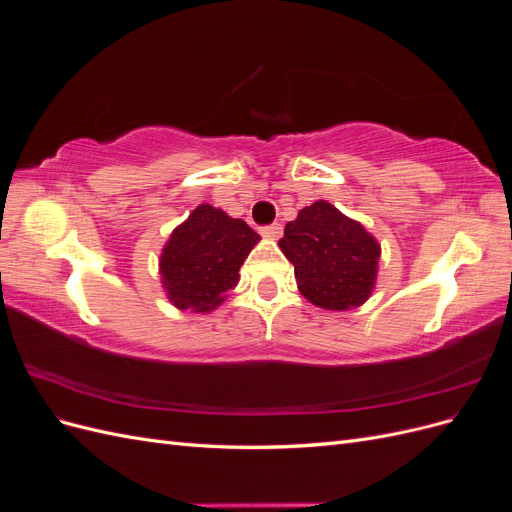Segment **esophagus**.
Wrapping results in <instances>:
<instances>
[{"label":"esophagus","instance_id":"obj_1","mask_svg":"<svg viewBox=\"0 0 512 512\" xmlns=\"http://www.w3.org/2000/svg\"><path fill=\"white\" fill-rule=\"evenodd\" d=\"M260 235L267 237V239H280L282 237V224H271V226H265L260 228Z\"/></svg>","mask_w":512,"mask_h":512}]
</instances>
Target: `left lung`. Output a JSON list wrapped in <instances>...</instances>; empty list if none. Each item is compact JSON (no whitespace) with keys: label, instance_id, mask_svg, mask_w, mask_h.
I'll return each instance as SVG.
<instances>
[{"label":"left lung","instance_id":"left-lung-1","mask_svg":"<svg viewBox=\"0 0 512 512\" xmlns=\"http://www.w3.org/2000/svg\"><path fill=\"white\" fill-rule=\"evenodd\" d=\"M277 245L294 265L299 292L316 307L346 312L376 288L378 239L327 200L301 209Z\"/></svg>","mask_w":512,"mask_h":512}]
</instances>
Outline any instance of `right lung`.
Segmentation results:
<instances>
[{
  "label": "right lung",
  "mask_w": 512,
  "mask_h": 512,
  "mask_svg": "<svg viewBox=\"0 0 512 512\" xmlns=\"http://www.w3.org/2000/svg\"><path fill=\"white\" fill-rule=\"evenodd\" d=\"M260 241L239 218L198 205L162 247L160 277L168 301L192 314H209L239 284V269Z\"/></svg>",
  "instance_id": "add662e5"
}]
</instances>
